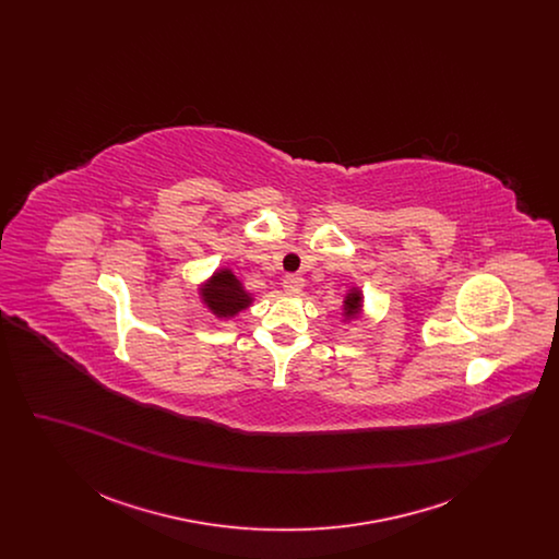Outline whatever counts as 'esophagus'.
Listing matches in <instances>:
<instances>
[{
	"label": "esophagus",
	"instance_id": "34e87169",
	"mask_svg": "<svg viewBox=\"0 0 559 559\" xmlns=\"http://www.w3.org/2000/svg\"><path fill=\"white\" fill-rule=\"evenodd\" d=\"M283 287H285L287 293H299L301 287H304V278L299 274H285Z\"/></svg>",
	"mask_w": 559,
	"mask_h": 559
}]
</instances>
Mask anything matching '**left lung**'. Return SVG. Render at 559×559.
<instances>
[{"label":"left lung","mask_w":559,"mask_h":559,"mask_svg":"<svg viewBox=\"0 0 559 559\" xmlns=\"http://www.w3.org/2000/svg\"><path fill=\"white\" fill-rule=\"evenodd\" d=\"M360 310V295L358 293H349L346 299V317H354Z\"/></svg>","instance_id":"8db88e82"}]
</instances>
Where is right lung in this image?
<instances>
[{"label": "right lung", "mask_w": 559, "mask_h": 559, "mask_svg": "<svg viewBox=\"0 0 559 559\" xmlns=\"http://www.w3.org/2000/svg\"><path fill=\"white\" fill-rule=\"evenodd\" d=\"M203 299L219 319L235 317L251 301V297L242 292L237 276L230 270H219L213 274L212 281L203 289Z\"/></svg>", "instance_id": "1"}]
</instances>
